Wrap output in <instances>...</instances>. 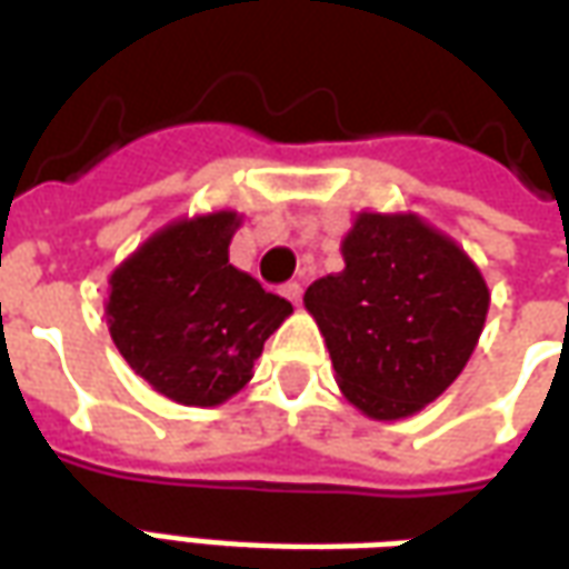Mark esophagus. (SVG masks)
Listing matches in <instances>:
<instances>
[{
	"label": "esophagus",
	"mask_w": 569,
	"mask_h": 569,
	"mask_svg": "<svg viewBox=\"0 0 569 569\" xmlns=\"http://www.w3.org/2000/svg\"><path fill=\"white\" fill-rule=\"evenodd\" d=\"M283 296L292 301V305H301V296H305V289H301V283H286L283 286Z\"/></svg>",
	"instance_id": "34e87169"
}]
</instances>
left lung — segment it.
Here are the masks:
<instances>
[{"label": "left lung", "mask_w": 569, "mask_h": 569, "mask_svg": "<svg viewBox=\"0 0 569 569\" xmlns=\"http://www.w3.org/2000/svg\"><path fill=\"white\" fill-rule=\"evenodd\" d=\"M341 252L345 271L305 292L338 387L366 418H411L472 357L488 283L451 237L415 212H359Z\"/></svg>", "instance_id": "left-lung-1"}]
</instances>
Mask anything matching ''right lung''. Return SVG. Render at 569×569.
<instances>
[{
    "mask_svg": "<svg viewBox=\"0 0 569 569\" xmlns=\"http://www.w3.org/2000/svg\"><path fill=\"white\" fill-rule=\"evenodd\" d=\"M237 228L234 210L170 222L109 277L118 353L179 406H222L243 390L264 341L292 313L228 261Z\"/></svg>",
    "mask_w": 569,
    "mask_h": 569,
    "instance_id": "add662e5",
    "label": "right lung"
}]
</instances>
